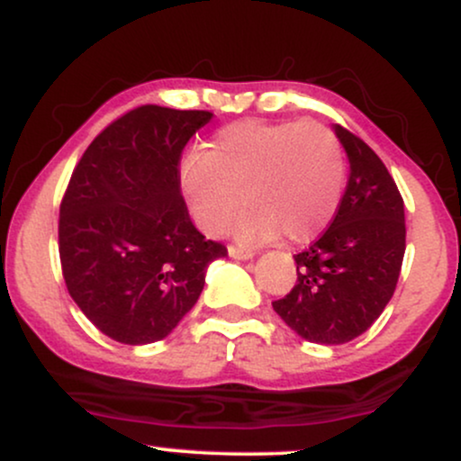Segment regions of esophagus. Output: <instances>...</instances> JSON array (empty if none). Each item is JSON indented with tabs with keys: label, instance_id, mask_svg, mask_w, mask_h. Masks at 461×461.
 I'll return each instance as SVG.
<instances>
[{
	"label": "esophagus",
	"instance_id": "1",
	"mask_svg": "<svg viewBox=\"0 0 461 461\" xmlns=\"http://www.w3.org/2000/svg\"><path fill=\"white\" fill-rule=\"evenodd\" d=\"M227 251H230V258H234V260H251V258L256 256V253H253L251 249L234 247V245H230V249H227Z\"/></svg>",
	"mask_w": 461,
	"mask_h": 461
}]
</instances>
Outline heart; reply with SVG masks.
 Instances as JSON below:
<instances>
[{
  "label": "heart",
  "instance_id": "obj_1",
  "mask_svg": "<svg viewBox=\"0 0 461 461\" xmlns=\"http://www.w3.org/2000/svg\"><path fill=\"white\" fill-rule=\"evenodd\" d=\"M179 182L194 221L203 231L231 223L242 242H267L282 234L305 242L321 234L345 188L340 140L319 121H238L214 134L208 149L184 158Z\"/></svg>",
  "mask_w": 461,
  "mask_h": 461
}]
</instances>
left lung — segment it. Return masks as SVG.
<instances>
[{
  "mask_svg": "<svg viewBox=\"0 0 461 461\" xmlns=\"http://www.w3.org/2000/svg\"><path fill=\"white\" fill-rule=\"evenodd\" d=\"M333 131L351 167L347 190L330 227L294 256V288L273 301L290 330L319 345H345L379 319L405 253V208L393 176L362 139L342 125Z\"/></svg>",
  "mask_w": 461,
  "mask_h": 461,
  "instance_id": "1",
  "label": "left lung"
}]
</instances>
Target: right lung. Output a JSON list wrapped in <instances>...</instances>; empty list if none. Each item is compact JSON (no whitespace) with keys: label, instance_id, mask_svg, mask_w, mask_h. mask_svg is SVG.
<instances>
[{"label":"right lung","instance_id":"1","mask_svg":"<svg viewBox=\"0 0 461 461\" xmlns=\"http://www.w3.org/2000/svg\"><path fill=\"white\" fill-rule=\"evenodd\" d=\"M208 110L139 105L79 158L60 203L58 245L71 299L123 345L167 338L193 310L225 245L205 240L179 188L186 142Z\"/></svg>","mask_w":461,"mask_h":461}]
</instances>
